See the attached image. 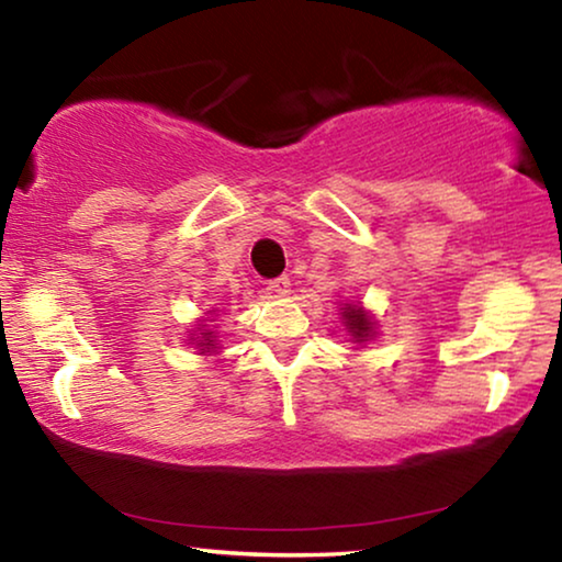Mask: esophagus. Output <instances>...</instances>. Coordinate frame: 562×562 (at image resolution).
<instances>
[{"instance_id":"34e87169","label":"esophagus","mask_w":562,"mask_h":562,"mask_svg":"<svg viewBox=\"0 0 562 562\" xmlns=\"http://www.w3.org/2000/svg\"><path fill=\"white\" fill-rule=\"evenodd\" d=\"M270 290L274 292V295H288V292H290V278H288V274H280V278L270 280Z\"/></svg>"}]
</instances>
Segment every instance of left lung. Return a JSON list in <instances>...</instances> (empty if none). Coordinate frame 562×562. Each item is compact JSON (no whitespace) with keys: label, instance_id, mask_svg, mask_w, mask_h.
I'll list each match as a JSON object with an SVG mask.
<instances>
[{"label":"left lung","instance_id":"8db88e82","mask_svg":"<svg viewBox=\"0 0 562 562\" xmlns=\"http://www.w3.org/2000/svg\"><path fill=\"white\" fill-rule=\"evenodd\" d=\"M341 318H344V326L349 330L351 338L357 344L369 341L371 336H374V318L363 311L361 305H353V303H344L341 307Z\"/></svg>","mask_w":562,"mask_h":562}]
</instances>
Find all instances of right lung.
<instances>
[{"mask_svg": "<svg viewBox=\"0 0 562 562\" xmlns=\"http://www.w3.org/2000/svg\"><path fill=\"white\" fill-rule=\"evenodd\" d=\"M209 315H213V311H209ZM191 341H195V346H199L201 353H211L216 351V336H213V330L205 326V323H201V328H195V334L191 336Z\"/></svg>", "mask_w": 562, "mask_h": 562, "instance_id": "obj_1", "label": "right lung"}]
</instances>
